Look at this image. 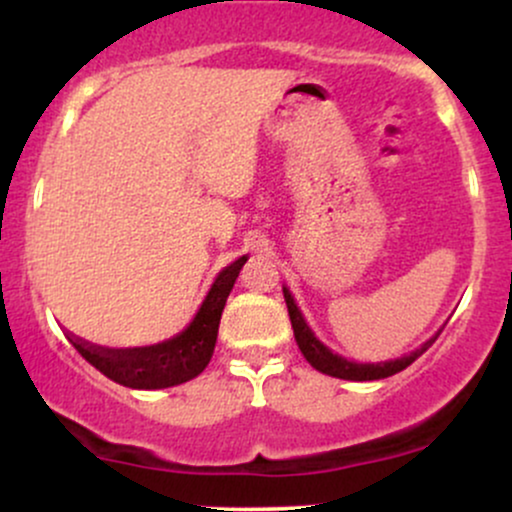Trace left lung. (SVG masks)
Here are the masks:
<instances>
[{
	"mask_svg": "<svg viewBox=\"0 0 512 512\" xmlns=\"http://www.w3.org/2000/svg\"><path fill=\"white\" fill-rule=\"evenodd\" d=\"M284 298H286V308H289L293 334H296L298 349H301V354L305 356V361H308L315 370H320V373L332 375V378H342V380H380V378H390V375H395V373H399V370H404L407 366H411V363H414L416 358L424 354L428 346L436 342L438 334H440L438 332L436 337L428 339V342L421 344L419 349L411 351V354L402 356V358H395V361H385V363L346 361V358H342L339 354H332V351L327 349V346L315 337L313 330H310V327H308V322L303 320L301 310H298V305H296V301H293V296L289 293V289H284Z\"/></svg>",
	"mask_w": 512,
	"mask_h": 512,
	"instance_id": "1",
	"label": "left lung"
}]
</instances>
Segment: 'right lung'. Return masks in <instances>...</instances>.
Returning <instances> with one entry per match:
<instances>
[{
	"mask_svg": "<svg viewBox=\"0 0 512 512\" xmlns=\"http://www.w3.org/2000/svg\"><path fill=\"white\" fill-rule=\"evenodd\" d=\"M245 262L248 257H240L219 272L195 320L166 342L134 346V349H110V346L84 342L72 334L74 349L110 380L134 390H161L197 378L214 354L223 305Z\"/></svg>",
	"mask_w": 512,
	"mask_h": 512,
	"instance_id": "obj_1",
	"label": "right lung"
}]
</instances>
